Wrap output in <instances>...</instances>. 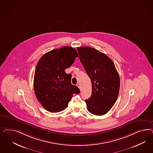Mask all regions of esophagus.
<instances>
[{"label":"esophagus","instance_id":"obj_1","mask_svg":"<svg viewBox=\"0 0 153 153\" xmlns=\"http://www.w3.org/2000/svg\"><path fill=\"white\" fill-rule=\"evenodd\" d=\"M77 87H78V88L80 89V90H81V85H80L79 83H77Z\"/></svg>","mask_w":153,"mask_h":153}]
</instances>
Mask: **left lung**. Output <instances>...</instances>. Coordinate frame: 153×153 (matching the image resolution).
Returning a JSON list of instances; mask_svg holds the SVG:
<instances>
[{"mask_svg": "<svg viewBox=\"0 0 153 153\" xmlns=\"http://www.w3.org/2000/svg\"><path fill=\"white\" fill-rule=\"evenodd\" d=\"M77 49L92 84L91 96L85 100L88 110L94 115H104L110 111L118 96V73L113 62L106 54L89 46Z\"/></svg>", "mask_w": 153, "mask_h": 153, "instance_id": "left-lung-1", "label": "left lung"}]
</instances>
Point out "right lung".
<instances>
[{
	"mask_svg": "<svg viewBox=\"0 0 153 153\" xmlns=\"http://www.w3.org/2000/svg\"><path fill=\"white\" fill-rule=\"evenodd\" d=\"M71 46L55 49L43 55L35 69L33 88L38 101L48 111L56 113L67 108L74 94H79L77 86L71 83L69 68L78 56Z\"/></svg>",
	"mask_w": 153,
	"mask_h": 153,
	"instance_id": "obj_1",
	"label": "right lung"
}]
</instances>
